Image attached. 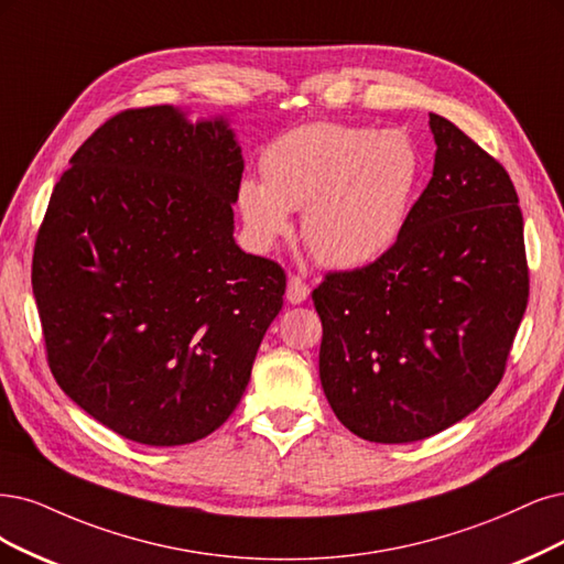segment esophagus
Masks as SVG:
<instances>
[{
    "mask_svg": "<svg viewBox=\"0 0 564 564\" xmlns=\"http://www.w3.org/2000/svg\"><path fill=\"white\" fill-rule=\"evenodd\" d=\"M285 297L290 304H302L308 300V285L300 276H288Z\"/></svg>",
    "mask_w": 564,
    "mask_h": 564,
    "instance_id": "esophagus-1",
    "label": "esophagus"
}]
</instances>
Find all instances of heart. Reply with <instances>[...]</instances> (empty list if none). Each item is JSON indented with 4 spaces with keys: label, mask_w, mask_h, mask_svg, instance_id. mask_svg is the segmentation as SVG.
Segmentation results:
<instances>
[{
    "label": "heart",
    "mask_w": 564,
    "mask_h": 564,
    "mask_svg": "<svg viewBox=\"0 0 564 564\" xmlns=\"http://www.w3.org/2000/svg\"><path fill=\"white\" fill-rule=\"evenodd\" d=\"M260 170L262 178L237 185V208L258 248L293 232V212L304 208L302 239L314 258L360 269L404 235L425 162L404 130L311 122L271 141Z\"/></svg>",
    "instance_id": "1"
}]
</instances>
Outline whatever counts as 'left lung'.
<instances>
[{"label": "left lung", "instance_id": "1", "mask_svg": "<svg viewBox=\"0 0 564 564\" xmlns=\"http://www.w3.org/2000/svg\"><path fill=\"white\" fill-rule=\"evenodd\" d=\"M404 235L381 260L314 290L321 383L337 419L367 442L409 444L481 406L497 383L530 276L523 214L507 170L444 116Z\"/></svg>", "mask_w": 564, "mask_h": 564}]
</instances>
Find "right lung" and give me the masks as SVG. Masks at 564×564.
I'll list each match as a JSON object with an SVG mask.
<instances>
[{"label":"right lung","instance_id":"1","mask_svg":"<svg viewBox=\"0 0 564 564\" xmlns=\"http://www.w3.org/2000/svg\"><path fill=\"white\" fill-rule=\"evenodd\" d=\"M69 164L32 260L53 377L124 440H204L237 409L285 293L283 269L235 241V130L130 109Z\"/></svg>","mask_w":564,"mask_h":564}]
</instances>
